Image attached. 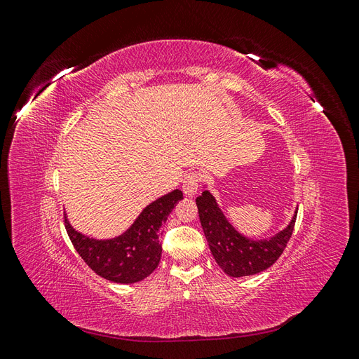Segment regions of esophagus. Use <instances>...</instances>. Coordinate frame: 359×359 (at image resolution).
<instances>
[{
    "label": "esophagus",
    "instance_id": "obj_1",
    "mask_svg": "<svg viewBox=\"0 0 359 359\" xmlns=\"http://www.w3.org/2000/svg\"><path fill=\"white\" fill-rule=\"evenodd\" d=\"M201 181H202L201 173H198V172L187 173V175L184 177V181H182L184 193H186L187 196H193V194H196Z\"/></svg>",
    "mask_w": 359,
    "mask_h": 359
}]
</instances>
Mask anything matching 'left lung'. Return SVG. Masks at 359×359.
I'll return each instance as SVG.
<instances>
[{"mask_svg":"<svg viewBox=\"0 0 359 359\" xmlns=\"http://www.w3.org/2000/svg\"><path fill=\"white\" fill-rule=\"evenodd\" d=\"M196 205L202 229L215 262L231 277L253 276L276 264L285 252L297 220L295 214L286 229L269 240L255 241L235 231L208 190L196 198Z\"/></svg>","mask_w":359,"mask_h":359,"instance_id":"1","label":"left lung"}]
</instances>
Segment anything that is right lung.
I'll list each match as a JSON object with an SVG mask.
<instances>
[{"instance_id":"add662e5","label":"right lung","mask_w":359,"mask_h":359,"mask_svg":"<svg viewBox=\"0 0 359 359\" xmlns=\"http://www.w3.org/2000/svg\"><path fill=\"white\" fill-rule=\"evenodd\" d=\"M181 199V190H173L158 198L140 212L123 235L112 240H94L76 232L64 217L66 231L76 252L95 274L114 283H136L158 266L161 257L160 229Z\"/></svg>"}]
</instances>
